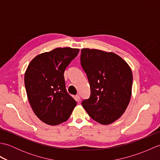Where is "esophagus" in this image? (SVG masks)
Here are the masks:
<instances>
[{
	"instance_id": "1",
	"label": "esophagus",
	"mask_w": 160,
	"mask_h": 160,
	"mask_svg": "<svg viewBox=\"0 0 160 160\" xmlns=\"http://www.w3.org/2000/svg\"><path fill=\"white\" fill-rule=\"evenodd\" d=\"M75 99H76V102H79L80 101V96H79V95H76V97H75Z\"/></svg>"
}]
</instances>
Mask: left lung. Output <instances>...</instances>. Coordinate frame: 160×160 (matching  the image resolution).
<instances>
[{
  "label": "left lung",
  "mask_w": 160,
  "mask_h": 160,
  "mask_svg": "<svg viewBox=\"0 0 160 160\" xmlns=\"http://www.w3.org/2000/svg\"><path fill=\"white\" fill-rule=\"evenodd\" d=\"M80 63L90 84L91 95L82 105L102 124L120 118L131 97L132 75L128 64L117 54L98 49L81 50Z\"/></svg>",
  "instance_id": "obj_1"
}]
</instances>
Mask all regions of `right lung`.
Wrapping results in <instances>:
<instances>
[{"label": "right lung", "mask_w": 160, "mask_h": 160, "mask_svg": "<svg viewBox=\"0 0 160 160\" xmlns=\"http://www.w3.org/2000/svg\"><path fill=\"white\" fill-rule=\"evenodd\" d=\"M79 49L56 48L33 58L25 73V85L30 105L40 120L49 125L67 121L76 106L67 93L64 72Z\"/></svg>", "instance_id": "right-lung-1"}]
</instances>
